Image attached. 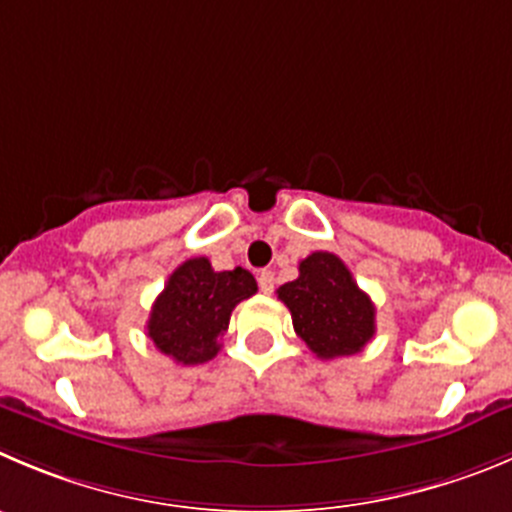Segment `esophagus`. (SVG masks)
Masks as SVG:
<instances>
[{"label": "esophagus", "mask_w": 512, "mask_h": 512, "mask_svg": "<svg viewBox=\"0 0 512 512\" xmlns=\"http://www.w3.org/2000/svg\"><path fill=\"white\" fill-rule=\"evenodd\" d=\"M259 289L264 291V294H271V291H274V271H261Z\"/></svg>", "instance_id": "esophagus-1"}]
</instances>
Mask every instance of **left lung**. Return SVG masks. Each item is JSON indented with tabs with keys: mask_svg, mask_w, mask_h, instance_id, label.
<instances>
[{
	"mask_svg": "<svg viewBox=\"0 0 512 512\" xmlns=\"http://www.w3.org/2000/svg\"><path fill=\"white\" fill-rule=\"evenodd\" d=\"M294 332L319 359L357 354L374 337V304L339 256L314 251L299 264V279L281 286Z\"/></svg>",
	"mask_w": 512,
	"mask_h": 512,
	"instance_id": "1",
	"label": "left lung"
}]
</instances>
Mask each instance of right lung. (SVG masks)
<instances>
[{
	"label": "right lung",
	"mask_w": 512,
	"mask_h": 512,
	"mask_svg": "<svg viewBox=\"0 0 512 512\" xmlns=\"http://www.w3.org/2000/svg\"><path fill=\"white\" fill-rule=\"evenodd\" d=\"M256 279L246 269L213 271L206 256L188 259L168 276L148 319L155 349L178 364H203L221 349L231 311L256 294Z\"/></svg>",
	"instance_id": "obj_1"
}]
</instances>
